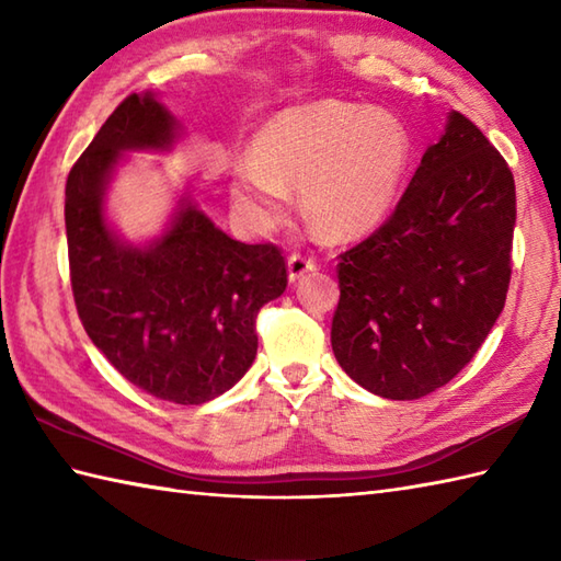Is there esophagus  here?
Listing matches in <instances>:
<instances>
[{"instance_id":"1","label":"esophagus","mask_w":561,"mask_h":561,"mask_svg":"<svg viewBox=\"0 0 561 561\" xmlns=\"http://www.w3.org/2000/svg\"><path fill=\"white\" fill-rule=\"evenodd\" d=\"M287 270H289V282H299L304 274L316 270L313 257H308L304 253H291L287 260Z\"/></svg>"}]
</instances>
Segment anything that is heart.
Masks as SVG:
<instances>
[{
	"label": "heart",
	"instance_id": "b5f03b06",
	"mask_svg": "<svg viewBox=\"0 0 561 561\" xmlns=\"http://www.w3.org/2000/svg\"><path fill=\"white\" fill-rule=\"evenodd\" d=\"M253 151L231 169V195L250 221L277 224L289 209V187H301L311 229L347 241L374 231L396 207L412 139L388 111L318 101L274 115Z\"/></svg>",
	"mask_w": 561,
	"mask_h": 561
}]
</instances>
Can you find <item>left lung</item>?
Instances as JSON below:
<instances>
[{
    "label": "left lung",
    "mask_w": 561,
    "mask_h": 561,
    "mask_svg": "<svg viewBox=\"0 0 561 561\" xmlns=\"http://www.w3.org/2000/svg\"><path fill=\"white\" fill-rule=\"evenodd\" d=\"M516 185L478 125L448 113L392 217L340 255L332 352L374 396L446 386L504 311Z\"/></svg>",
    "instance_id": "left-lung-1"
}]
</instances>
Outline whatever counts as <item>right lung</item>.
Masks as SVG:
<instances>
[{"label": "right lung", "instance_id": "1", "mask_svg": "<svg viewBox=\"0 0 561 561\" xmlns=\"http://www.w3.org/2000/svg\"><path fill=\"white\" fill-rule=\"evenodd\" d=\"M181 121L153 91L127 96L71 165L65 224L83 330L129 383L178 404L233 388L255 362V318L287 289L277 245L226 236L183 193L161 236L113 229L105 195L133 151H171Z\"/></svg>", "mask_w": 561, "mask_h": 561}]
</instances>
